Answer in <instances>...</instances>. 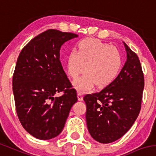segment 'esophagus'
<instances>
[{
  "mask_svg": "<svg viewBox=\"0 0 156 156\" xmlns=\"http://www.w3.org/2000/svg\"><path fill=\"white\" fill-rule=\"evenodd\" d=\"M77 97H78V100H79V101H83V94L80 92H78V94H77Z\"/></svg>",
  "mask_w": 156,
  "mask_h": 156,
  "instance_id": "esophagus-1",
  "label": "esophagus"
}]
</instances>
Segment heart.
<instances>
[{
    "label": "heart",
    "mask_w": 156,
    "mask_h": 156,
    "mask_svg": "<svg viewBox=\"0 0 156 156\" xmlns=\"http://www.w3.org/2000/svg\"><path fill=\"white\" fill-rule=\"evenodd\" d=\"M87 66H85V65ZM122 66L119 49L97 38H86L79 42L77 49L67 57V69L76 79L86 69L87 73L76 80L73 85L79 91L92 89L96 83L102 88L116 79Z\"/></svg>",
    "instance_id": "1"
}]
</instances>
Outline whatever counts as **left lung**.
Instances as JSON below:
<instances>
[{
  "label": "left lung",
  "instance_id": "8db88e82",
  "mask_svg": "<svg viewBox=\"0 0 156 156\" xmlns=\"http://www.w3.org/2000/svg\"><path fill=\"white\" fill-rule=\"evenodd\" d=\"M125 46L127 61L116 79L100 92L83 98L88 131L101 143L121 138L133 125L141 110L143 71L136 53L125 43Z\"/></svg>",
  "mask_w": 156,
  "mask_h": 156
}]
</instances>
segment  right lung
I'll list each match as a JSON object with an SVG mask.
<instances>
[{
  "label": "right lung",
  "instance_id": "1",
  "mask_svg": "<svg viewBox=\"0 0 156 156\" xmlns=\"http://www.w3.org/2000/svg\"><path fill=\"white\" fill-rule=\"evenodd\" d=\"M77 36L48 29L32 38L17 59L12 80L16 112L23 128L38 139L59 135L77 101L59 58L61 45Z\"/></svg>",
  "mask_w": 156,
  "mask_h": 156
}]
</instances>
